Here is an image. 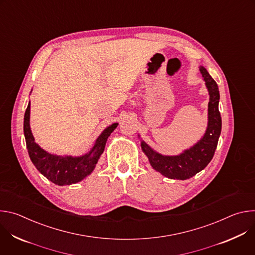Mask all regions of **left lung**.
Segmentation results:
<instances>
[{
  "instance_id": "8db88e82",
  "label": "left lung",
  "mask_w": 255,
  "mask_h": 255,
  "mask_svg": "<svg viewBox=\"0 0 255 255\" xmlns=\"http://www.w3.org/2000/svg\"><path fill=\"white\" fill-rule=\"evenodd\" d=\"M210 101L208 105V126L204 136L191 148L178 155H162L153 150L148 144L141 141L142 151L156 171L171 179H188L203 170L212 160L222 128L219 112L220 94L218 85L204 66H200Z\"/></svg>"
}]
</instances>
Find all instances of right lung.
Masks as SVG:
<instances>
[{
	"label": "right lung",
	"mask_w": 255,
	"mask_h": 255,
	"mask_svg": "<svg viewBox=\"0 0 255 255\" xmlns=\"http://www.w3.org/2000/svg\"><path fill=\"white\" fill-rule=\"evenodd\" d=\"M118 123L107 127L95 142L89 153L72 157L48 153L35 142L30 128V102L24 116V135L31 161L48 180L58 186L77 184L90 175L104 152L108 137L116 129Z\"/></svg>",
	"instance_id": "right-lung-1"
}]
</instances>
